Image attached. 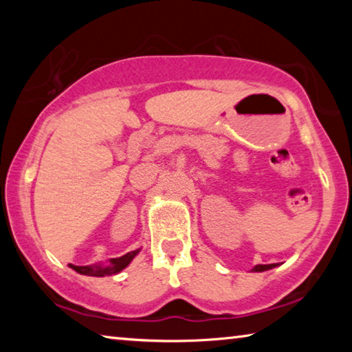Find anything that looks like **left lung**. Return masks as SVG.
<instances>
[{
  "label": "left lung",
  "mask_w": 352,
  "mask_h": 352,
  "mask_svg": "<svg viewBox=\"0 0 352 352\" xmlns=\"http://www.w3.org/2000/svg\"><path fill=\"white\" fill-rule=\"evenodd\" d=\"M273 267H276V264H269V265H256L253 272H265V270H270Z\"/></svg>",
  "instance_id": "obj_1"
}]
</instances>
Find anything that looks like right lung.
I'll list each match as a JSON object with an SVG mask.
<instances>
[{
  "label": "right lung",
  "instance_id": "add662e5",
  "mask_svg": "<svg viewBox=\"0 0 352 352\" xmlns=\"http://www.w3.org/2000/svg\"><path fill=\"white\" fill-rule=\"evenodd\" d=\"M140 250H135V252H130L127 254L121 256V258H115V259H110V264L107 267L102 265H73L69 264V267L73 270H76L77 273H80V275H87V276H111V275H116L121 270L126 269V267L130 264V261H132L136 254H138Z\"/></svg>",
  "mask_w": 352,
  "mask_h": 352
}]
</instances>
